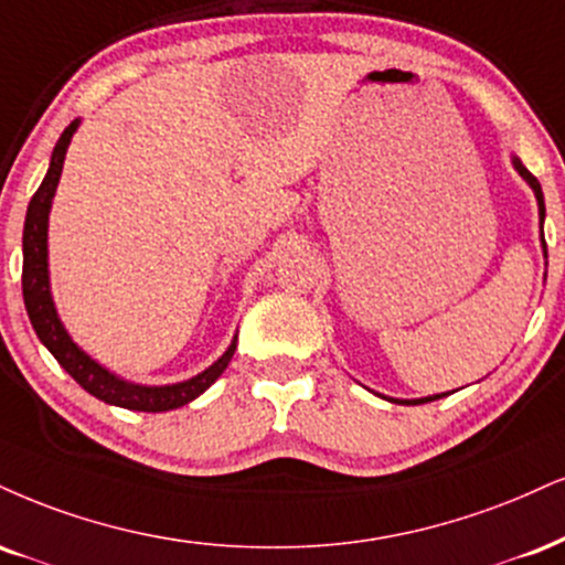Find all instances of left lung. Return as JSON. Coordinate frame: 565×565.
I'll use <instances>...</instances> for the list:
<instances>
[{"instance_id":"obj_1","label":"left lung","mask_w":565,"mask_h":565,"mask_svg":"<svg viewBox=\"0 0 565 565\" xmlns=\"http://www.w3.org/2000/svg\"><path fill=\"white\" fill-rule=\"evenodd\" d=\"M513 168H515V171L521 173V179L526 181L529 186L534 189L536 205H540V221H545V196H542V186H540V181H536L534 175L529 173L526 168H523V162H521L519 158H513ZM542 247H545V257H547V244H545V239H542ZM439 397H445V394H434V397H424V399H392V403H399V405H424V403H431V399H439Z\"/></svg>"}]
</instances>
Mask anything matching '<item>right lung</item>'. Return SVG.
<instances>
[{
  "mask_svg": "<svg viewBox=\"0 0 565 565\" xmlns=\"http://www.w3.org/2000/svg\"><path fill=\"white\" fill-rule=\"evenodd\" d=\"M78 120H73L65 128L63 136L54 145L50 171H46L42 186L36 189V194L31 196L29 213H25V226H23V302L29 310L31 326L36 331V337L42 339V344L52 352L63 369L71 373L76 382L84 386L88 394L102 399V403H110L118 407H128V411H145V413H166L173 407H181L192 403L194 397H200L210 384L226 371L236 350V339L228 344V350L215 360L210 369L196 373L194 379L186 382L168 384V386H141L131 384L126 379L115 376L107 369H102L97 360H92L84 350L73 342L71 334L65 331L63 321L57 318L54 310L52 291H50V268H46V226H50V207L52 196L57 192L60 173H63V162L67 145H71L73 134H76Z\"/></svg>",
  "mask_w": 565,
  "mask_h": 565,
  "instance_id": "right-lung-1",
  "label": "right lung"
}]
</instances>
